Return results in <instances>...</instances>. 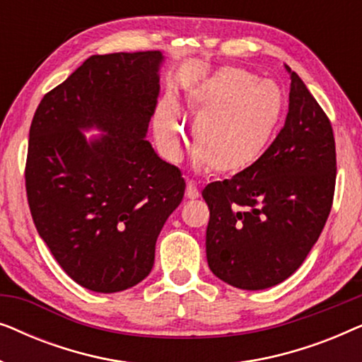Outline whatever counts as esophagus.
<instances>
[{"label": "esophagus", "instance_id": "34e87169", "mask_svg": "<svg viewBox=\"0 0 362 362\" xmlns=\"http://www.w3.org/2000/svg\"><path fill=\"white\" fill-rule=\"evenodd\" d=\"M186 196L189 197V199H196V197H199V187H197L194 181H187Z\"/></svg>", "mask_w": 362, "mask_h": 362}]
</instances>
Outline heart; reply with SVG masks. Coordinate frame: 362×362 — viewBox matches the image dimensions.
<instances>
[{
	"label": "heart",
	"instance_id": "1",
	"mask_svg": "<svg viewBox=\"0 0 362 362\" xmlns=\"http://www.w3.org/2000/svg\"><path fill=\"white\" fill-rule=\"evenodd\" d=\"M197 117L192 143L197 163L217 173H240L260 160L274 140L285 110V97L275 82L259 81L240 67H222L187 92ZM173 158L181 151L176 118L158 123Z\"/></svg>",
	"mask_w": 362,
	"mask_h": 362
}]
</instances>
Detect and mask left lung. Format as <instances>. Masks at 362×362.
Returning <instances> with one entry per match:
<instances>
[{"label": "left lung", "instance_id": "left-lung-1", "mask_svg": "<svg viewBox=\"0 0 362 362\" xmlns=\"http://www.w3.org/2000/svg\"><path fill=\"white\" fill-rule=\"evenodd\" d=\"M290 78L285 125L260 160L202 189L207 264L235 288H270L295 274L333 206V127L303 81L291 71Z\"/></svg>", "mask_w": 362, "mask_h": 362}]
</instances>
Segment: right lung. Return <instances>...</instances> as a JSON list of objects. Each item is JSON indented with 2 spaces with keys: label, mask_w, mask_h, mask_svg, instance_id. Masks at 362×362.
I'll return each instance as SVG.
<instances>
[{
  "label": "right lung",
  "mask_w": 362,
  "mask_h": 362,
  "mask_svg": "<svg viewBox=\"0 0 362 362\" xmlns=\"http://www.w3.org/2000/svg\"><path fill=\"white\" fill-rule=\"evenodd\" d=\"M160 51L90 56L42 97L29 128L26 194L34 226L83 288L115 293L148 276L186 181L145 140L160 97ZM107 135L87 144L78 132Z\"/></svg>",
  "instance_id": "1"
}]
</instances>
